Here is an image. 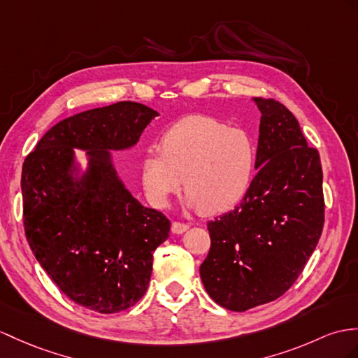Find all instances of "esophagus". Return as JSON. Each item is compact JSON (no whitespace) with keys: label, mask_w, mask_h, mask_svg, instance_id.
Here are the masks:
<instances>
[{"label":"esophagus","mask_w":358,"mask_h":358,"mask_svg":"<svg viewBox=\"0 0 358 358\" xmlns=\"http://www.w3.org/2000/svg\"><path fill=\"white\" fill-rule=\"evenodd\" d=\"M188 229H189V223H184V222H173L171 223V231L174 234H184Z\"/></svg>","instance_id":"esophagus-1"}]
</instances>
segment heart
<instances>
[{
    "instance_id": "heart-1",
    "label": "heart",
    "mask_w": 358,
    "mask_h": 358,
    "mask_svg": "<svg viewBox=\"0 0 358 358\" xmlns=\"http://www.w3.org/2000/svg\"><path fill=\"white\" fill-rule=\"evenodd\" d=\"M257 147L243 129L209 117L174 123L141 162V180L150 202L165 208L184 178L188 202L202 214L226 211L246 194L255 167Z\"/></svg>"
}]
</instances>
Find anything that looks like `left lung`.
Returning a JSON list of instances; mask_svg holds the SVG:
<instances>
[{"label": "left lung", "instance_id": "obj_1", "mask_svg": "<svg viewBox=\"0 0 358 358\" xmlns=\"http://www.w3.org/2000/svg\"><path fill=\"white\" fill-rule=\"evenodd\" d=\"M261 110L257 176L232 211L208 222L211 248L200 266L208 294L232 311L282 296L315 252L325 222L322 165L282 103Z\"/></svg>", "mask_w": 358, "mask_h": 358}]
</instances>
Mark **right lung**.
<instances>
[{
	"mask_svg": "<svg viewBox=\"0 0 358 358\" xmlns=\"http://www.w3.org/2000/svg\"><path fill=\"white\" fill-rule=\"evenodd\" d=\"M156 115L135 101L80 112L51 127L22 164L24 231L34 257L69 299L103 315L143 298L153 252L169 238L170 220L132 197L106 152L136 144ZM73 146L92 158L77 186L67 174Z\"/></svg>",
	"mask_w": 358,
	"mask_h": 358,
	"instance_id": "right-lung-1",
	"label": "right lung"
}]
</instances>
